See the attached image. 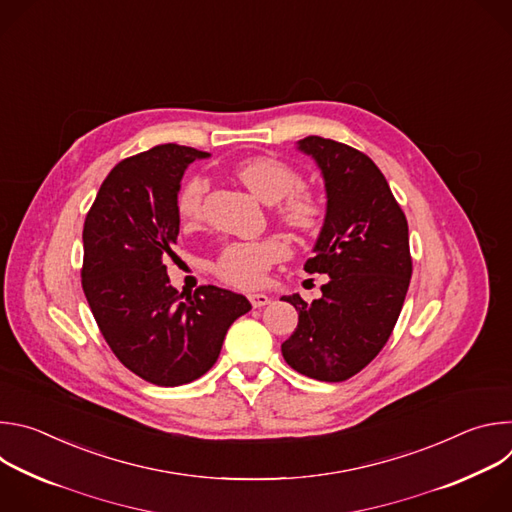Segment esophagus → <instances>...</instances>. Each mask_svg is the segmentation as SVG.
<instances>
[{
	"label": "esophagus",
	"instance_id": "esophagus-1",
	"mask_svg": "<svg viewBox=\"0 0 512 512\" xmlns=\"http://www.w3.org/2000/svg\"><path fill=\"white\" fill-rule=\"evenodd\" d=\"M249 302L253 308H263V306L271 304V298L265 294H249Z\"/></svg>",
	"mask_w": 512,
	"mask_h": 512
}]
</instances>
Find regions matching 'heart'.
<instances>
[{
	"instance_id": "b5f03b06",
	"label": "heart",
	"mask_w": 512,
	"mask_h": 512,
	"mask_svg": "<svg viewBox=\"0 0 512 512\" xmlns=\"http://www.w3.org/2000/svg\"><path fill=\"white\" fill-rule=\"evenodd\" d=\"M239 180L263 202H279V216L291 227L310 231L320 221V206L316 198L300 188V174L275 158H249L237 166ZM208 182L200 176L186 182L180 192L178 208L182 218L194 221L200 216L202 198ZM287 255V245L279 239L231 243L214 263L216 275L237 287H257L263 283L267 269Z\"/></svg>"
}]
</instances>
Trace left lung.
Segmentation results:
<instances>
[{
  "mask_svg": "<svg viewBox=\"0 0 512 512\" xmlns=\"http://www.w3.org/2000/svg\"><path fill=\"white\" fill-rule=\"evenodd\" d=\"M324 178L326 216L306 261L326 273L322 298L283 296L298 310V328L281 354L291 369L326 383L362 371L387 344L411 279L407 218L385 176L362 152L334 139L298 141Z\"/></svg>",
  "mask_w": 512,
  "mask_h": 512,
  "instance_id": "left-lung-1",
  "label": "left lung"
}]
</instances>
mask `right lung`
<instances>
[{
  "mask_svg": "<svg viewBox=\"0 0 512 512\" xmlns=\"http://www.w3.org/2000/svg\"><path fill=\"white\" fill-rule=\"evenodd\" d=\"M208 156L164 143L119 162L83 229V289L99 330L131 373L158 387L210 371L231 324L251 310L245 296L216 285L184 298L164 265L180 233L182 176Z\"/></svg>",
  "mask_w": 512,
  "mask_h": 512,
  "instance_id": "right-lung-1",
  "label": "right lung"
}]
</instances>
